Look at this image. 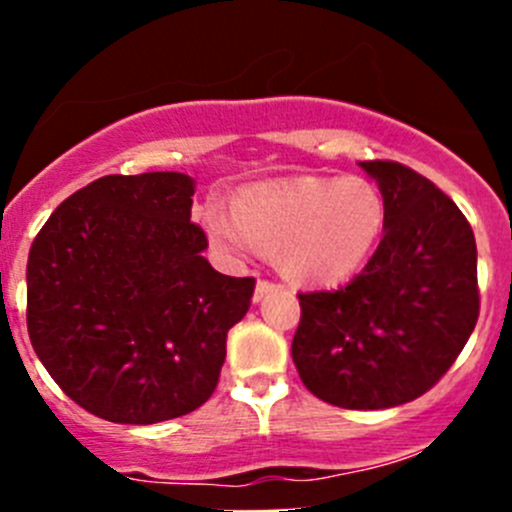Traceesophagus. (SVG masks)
<instances>
[{
    "instance_id": "esophagus-1",
    "label": "esophagus",
    "mask_w": 512,
    "mask_h": 512,
    "mask_svg": "<svg viewBox=\"0 0 512 512\" xmlns=\"http://www.w3.org/2000/svg\"><path fill=\"white\" fill-rule=\"evenodd\" d=\"M275 289H280V285H277V282H270V280H260L257 282V287H255V302H262V299L267 297V294L270 292H275Z\"/></svg>"
}]
</instances>
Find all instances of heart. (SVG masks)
Masks as SVG:
<instances>
[{
	"instance_id": "heart-1",
	"label": "heart",
	"mask_w": 512,
	"mask_h": 512,
	"mask_svg": "<svg viewBox=\"0 0 512 512\" xmlns=\"http://www.w3.org/2000/svg\"><path fill=\"white\" fill-rule=\"evenodd\" d=\"M200 223L227 252H277L282 272L302 285H339L379 247L386 227L384 193L359 175H302L245 188L235 210L220 200L200 208Z\"/></svg>"
}]
</instances>
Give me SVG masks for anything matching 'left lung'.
I'll list each match as a JSON object with an SVG mask.
<instances>
[{
  "mask_svg": "<svg viewBox=\"0 0 512 512\" xmlns=\"http://www.w3.org/2000/svg\"><path fill=\"white\" fill-rule=\"evenodd\" d=\"M386 200V227L364 270L334 292L297 294L292 361L317 399L356 411L426 394L478 322V252L466 215L394 160L359 163Z\"/></svg>",
  "mask_w": 512,
  "mask_h": 512,
  "instance_id": "left-lung-1",
  "label": "left lung"
}]
</instances>
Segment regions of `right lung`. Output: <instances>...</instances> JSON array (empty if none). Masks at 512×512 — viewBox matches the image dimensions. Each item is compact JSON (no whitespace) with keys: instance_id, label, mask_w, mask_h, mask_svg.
Instances as JSON below:
<instances>
[{"instance_id":"add662e5","label":"right lung","mask_w":512,"mask_h":512,"mask_svg":"<svg viewBox=\"0 0 512 512\" xmlns=\"http://www.w3.org/2000/svg\"><path fill=\"white\" fill-rule=\"evenodd\" d=\"M185 173L103 175L51 213L27 262V327L51 379L113 423H158L218 386L255 280L203 257Z\"/></svg>"}]
</instances>
